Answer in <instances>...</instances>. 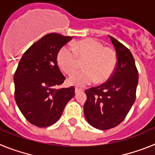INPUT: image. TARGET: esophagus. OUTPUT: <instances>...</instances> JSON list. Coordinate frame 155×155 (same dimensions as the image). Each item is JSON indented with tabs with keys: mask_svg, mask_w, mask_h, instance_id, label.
<instances>
[{
	"mask_svg": "<svg viewBox=\"0 0 155 155\" xmlns=\"http://www.w3.org/2000/svg\"><path fill=\"white\" fill-rule=\"evenodd\" d=\"M80 91H82V89L79 88V87H75V94H76V93H78V92H80Z\"/></svg>",
	"mask_w": 155,
	"mask_h": 155,
	"instance_id": "obj_1",
	"label": "esophagus"
}]
</instances>
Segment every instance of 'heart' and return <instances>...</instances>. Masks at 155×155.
<instances>
[{
	"mask_svg": "<svg viewBox=\"0 0 155 155\" xmlns=\"http://www.w3.org/2000/svg\"><path fill=\"white\" fill-rule=\"evenodd\" d=\"M84 70L78 71L69 78L71 85L84 87L96 82L101 84L110 79L116 65V54L112 49L104 48L94 39L78 41L71 48L64 46L57 54L60 69L68 75L73 74L83 62Z\"/></svg>",
	"mask_w": 155,
	"mask_h": 155,
	"instance_id": "obj_1",
	"label": "heart"
}]
</instances>
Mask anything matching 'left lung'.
<instances>
[{"mask_svg": "<svg viewBox=\"0 0 155 155\" xmlns=\"http://www.w3.org/2000/svg\"><path fill=\"white\" fill-rule=\"evenodd\" d=\"M116 51L117 64L110 79L85 91L84 115L91 126L108 130L122 123L135 101L139 74L127 47L109 36Z\"/></svg>", "mask_w": 155, "mask_h": 155, "instance_id": "obj_1", "label": "left lung"}]
</instances>
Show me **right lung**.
I'll use <instances>...</instances> for the list:
<instances>
[{"instance_id":"1","label":"right lung","mask_w":155,"mask_h":155,"mask_svg":"<svg viewBox=\"0 0 155 155\" xmlns=\"http://www.w3.org/2000/svg\"><path fill=\"white\" fill-rule=\"evenodd\" d=\"M72 39L58 33L43 36L24 53L14 74L15 100L25 119L38 127L57 122L75 87L57 89L65 80L57 64L60 48Z\"/></svg>"}]
</instances>
